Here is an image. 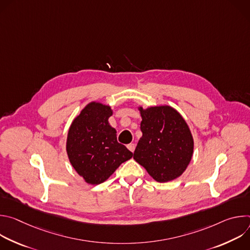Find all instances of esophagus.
<instances>
[{"label": "esophagus", "mask_w": 250, "mask_h": 250, "mask_svg": "<svg viewBox=\"0 0 250 250\" xmlns=\"http://www.w3.org/2000/svg\"><path fill=\"white\" fill-rule=\"evenodd\" d=\"M126 147L129 149V151L133 152V151H134V149H135V145H134V144H129V145H127V146H126Z\"/></svg>", "instance_id": "obj_1"}]
</instances>
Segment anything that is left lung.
Masks as SVG:
<instances>
[{
	"label": "left lung",
	"mask_w": 250,
	"mask_h": 250,
	"mask_svg": "<svg viewBox=\"0 0 250 250\" xmlns=\"http://www.w3.org/2000/svg\"><path fill=\"white\" fill-rule=\"evenodd\" d=\"M139 111L142 136L133 158L157 182L176 179L186 170L193 155L194 141L188 125L168 105Z\"/></svg>",
	"instance_id": "1"
}]
</instances>
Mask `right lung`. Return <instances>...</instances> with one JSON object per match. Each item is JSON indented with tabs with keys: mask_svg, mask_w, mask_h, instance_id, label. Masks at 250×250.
Here are the masks:
<instances>
[{
	"mask_svg": "<svg viewBox=\"0 0 250 250\" xmlns=\"http://www.w3.org/2000/svg\"><path fill=\"white\" fill-rule=\"evenodd\" d=\"M112 114L109 105L90 103L69 128L66 149L70 163L92 185L104 182L133 155L118 142L117 130L108 122Z\"/></svg>",
	"mask_w": 250,
	"mask_h": 250,
	"instance_id": "1",
	"label": "right lung"
}]
</instances>
